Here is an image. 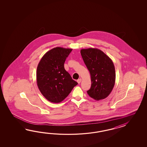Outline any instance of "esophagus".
Segmentation results:
<instances>
[{"label":"esophagus","instance_id":"1","mask_svg":"<svg viewBox=\"0 0 147 147\" xmlns=\"http://www.w3.org/2000/svg\"><path fill=\"white\" fill-rule=\"evenodd\" d=\"M81 81H82V79L80 78V79H79L78 80H77V82H78V84H80V82H81Z\"/></svg>","mask_w":147,"mask_h":147}]
</instances>
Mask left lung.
<instances>
[{
	"label": "left lung",
	"instance_id": "obj_1",
	"mask_svg": "<svg viewBox=\"0 0 147 147\" xmlns=\"http://www.w3.org/2000/svg\"><path fill=\"white\" fill-rule=\"evenodd\" d=\"M80 52L91 78V87L87 93L98 101L107 98L115 82V69L111 59L97 49H82Z\"/></svg>",
	"mask_w": 147,
	"mask_h": 147
}]
</instances>
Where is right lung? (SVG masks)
Wrapping results in <instances>:
<instances>
[{
	"instance_id": "add662e5",
	"label": "right lung",
	"mask_w": 147,
	"mask_h": 147,
	"mask_svg": "<svg viewBox=\"0 0 147 147\" xmlns=\"http://www.w3.org/2000/svg\"><path fill=\"white\" fill-rule=\"evenodd\" d=\"M72 49L57 47L45 54L36 69L38 88L47 100L62 101L78 85L64 68V63Z\"/></svg>"
}]
</instances>
